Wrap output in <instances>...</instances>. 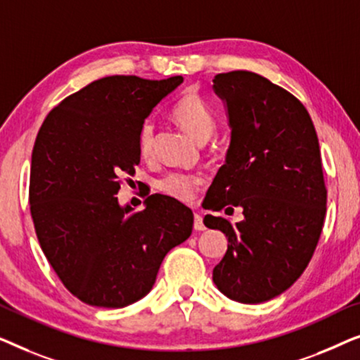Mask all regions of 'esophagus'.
Returning <instances> with one entry per match:
<instances>
[{
  "mask_svg": "<svg viewBox=\"0 0 360 360\" xmlns=\"http://www.w3.org/2000/svg\"><path fill=\"white\" fill-rule=\"evenodd\" d=\"M193 228L195 231H205V223H203V218H201L200 214H195V223H193Z\"/></svg>",
  "mask_w": 360,
  "mask_h": 360,
  "instance_id": "esophagus-1",
  "label": "esophagus"
}]
</instances>
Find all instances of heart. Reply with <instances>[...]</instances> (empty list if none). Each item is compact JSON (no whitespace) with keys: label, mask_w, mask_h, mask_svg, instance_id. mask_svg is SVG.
Here are the masks:
<instances>
[{"label":"heart","mask_w":360,"mask_h":360,"mask_svg":"<svg viewBox=\"0 0 360 360\" xmlns=\"http://www.w3.org/2000/svg\"><path fill=\"white\" fill-rule=\"evenodd\" d=\"M172 120L188 134L191 139L203 144L214 134L216 117L206 103L195 93H185L179 101L172 106ZM154 126L146 122L139 132V154L144 160L152 159L154 155ZM205 185V176L191 172H170L157 181V190L162 195L170 196L176 201H191L196 191Z\"/></svg>","instance_id":"1"}]
</instances>
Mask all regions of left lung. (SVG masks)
I'll return each instance as SVG.
<instances>
[{
  "mask_svg": "<svg viewBox=\"0 0 360 360\" xmlns=\"http://www.w3.org/2000/svg\"><path fill=\"white\" fill-rule=\"evenodd\" d=\"M228 106L231 146L210 186L205 226L223 231L228 250L213 282L231 300L262 303L300 278L308 267L326 216L321 152L307 108L285 88L254 72L214 77Z\"/></svg>",
  "mask_w": 360,
  "mask_h": 360,
  "instance_id": "obj_1",
  "label": "left lung"
}]
</instances>
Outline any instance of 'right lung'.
<instances>
[{
  "label": "right lung",
  "instance_id": "add662e5",
  "mask_svg": "<svg viewBox=\"0 0 360 360\" xmlns=\"http://www.w3.org/2000/svg\"><path fill=\"white\" fill-rule=\"evenodd\" d=\"M181 82L100 78L58 103L37 132L34 228L57 277L83 303L122 308L146 297L167 252L190 238L193 213L180 201L155 193L134 211L116 198L141 162L146 117Z\"/></svg>",
  "mask_w": 360,
  "mask_h": 360
}]
</instances>
